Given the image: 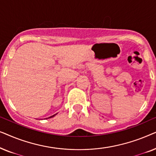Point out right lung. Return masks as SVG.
I'll return each mask as SVG.
<instances>
[{
  "label": "right lung",
  "mask_w": 156,
  "mask_h": 156,
  "mask_svg": "<svg viewBox=\"0 0 156 156\" xmlns=\"http://www.w3.org/2000/svg\"><path fill=\"white\" fill-rule=\"evenodd\" d=\"M55 115H56V114L53 115V116H50V117H49V118H52V117H53V116H55Z\"/></svg>",
  "instance_id": "1"
}]
</instances>
